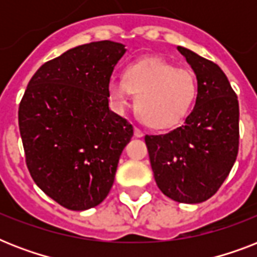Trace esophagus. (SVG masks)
Wrapping results in <instances>:
<instances>
[{
	"mask_svg": "<svg viewBox=\"0 0 257 257\" xmlns=\"http://www.w3.org/2000/svg\"><path fill=\"white\" fill-rule=\"evenodd\" d=\"M143 135H144V133H143V131L135 126V136H136V137H141V136H143Z\"/></svg>",
	"mask_w": 257,
	"mask_h": 257,
	"instance_id": "1",
	"label": "esophagus"
}]
</instances>
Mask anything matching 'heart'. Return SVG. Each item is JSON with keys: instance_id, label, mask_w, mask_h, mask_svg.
Listing matches in <instances>:
<instances>
[{"instance_id": "heart-1", "label": "heart", "mask_w": 257, "mask_h": 257, "mask_svg": "<svg viewBox=\"0 0 257 257\" xmlns=\"http://www.w3.org/2000/svg\"><path fill=\"white\" fill-rule=\"evenodd\" d=\"M108 92L117 108L129 105L136 93V108L143 120L153 128H169L191 110L197 96V80L192 70L149 57L131 64L125 78H110Z\"/></svg>"}]
</instances>
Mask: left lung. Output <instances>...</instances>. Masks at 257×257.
<instances>
[{"label": "left lung", "mask_w": 257, "mask_h": 257, "mask_svg": "<svg viewBox=\"0 0 257 257\" xmlns=\"http://www.w3.org/2000/svg\"><path fill=\"white\" fill-rule=\"evenodd\" d=\"M197 78L195 108L181 126L147 135L157 187L169 199L203 203L229 175L239 152V101L215 62L177 46Z\"/></svg>", "instance_id": "8db88e82"}]
</instances>
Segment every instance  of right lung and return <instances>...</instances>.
<instances>
[{"instance_id":"obj_1","label":"right lung","mask_w":257,"mask_h":257,"mask_svg":"<svg viewBox=\"0 0 257 257\" xmlns=\"http://www.w3.org/2000/svg\"><path fill=\"white\" fill-rule=\"evenodd\" d=\"M122 44L76 46L45 62L28 84L18 125L32 179L50 199L85 211L108 196L133 126L109 109L108 85Z\"/></svg>"}]
</instances>
